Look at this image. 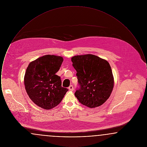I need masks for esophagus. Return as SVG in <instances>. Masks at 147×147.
I'll return each mask as SVG.
<instances>
[{
    "label": "esophagus",
    "mask_w": 147,
    "mask_h": 147,
    "mask_svg": "<svg viewBox=\"0 0 147 147\" xmlns=\"http://www.w3.org/2000/svg\"><path fill=\"white\" fill-rule=\"evenodd\" d=\"M68 89H69V90H70V91H73V90H74V88H73V85H70V86H69Z\"/></svg>",
    "instance_id": "obj_1"
}]
</instances>
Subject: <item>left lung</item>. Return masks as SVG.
Segmentation results:
<instances>
[{
	"label": "left lung",
	"mask_w": 147,
	"mask_h": 147,
	"mask_svg": "<svg viewBox=\"0 0 147 147\" xmlns=\"http://www.w3.org/2000/svg\"><path fill=\"white\" fill-rule=\"evenodd\" d=\"M77 70L78 84L75 96L83 105L94 108L102 105L113 88V77L109 62L98 56L85 55L71 58Z\"/></svg>",
	"instance_id": "left-lung-1"
}]
</instances>
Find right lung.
Returning <instances> with one entry per match:
<instances>
[{"mask_svg":"<svg viewBox=\"0 0 147 147\" xmlns=\"http://www.w3.org/2000/svg\"><path fill=\"white\" fill-rule=\"evenodd\" d=\"M63 61L62 57L45 55L31 62L26 69V91L31 100L42 109L56 107L68 91L62 86L61 77L56 74Z\"/></svg>","mask_w":147,"mask_h":147,"instance_id":"obj_1","label":"right lung"}]
</instances>
